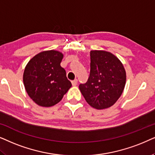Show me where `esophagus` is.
Masks as SVG:
<instances>
[{
  "instance_id": "34e87169",
  "label": "esophagus",
  "mask_w": 155,
  "mask_h": 155,
  "mask_svg": "<svg viewBox=\"0 0 155 155\" xmlns=\"http://www.w3.org/2000/svg\"><path fill=\"white\" fill-rule=\"evenodd\" d=\"M71 84H72V86H76L78 84V80L77 79L74 80V81H71Z\"/></svg>"
}]
</instances>
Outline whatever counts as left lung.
<instances>
[{"mask_svg": "<svg viewBox=\"0 0 155 155\" xmlns=\"http://www.w3.org/2000/svg\"><path fill=\"white\" fill-rule=\"evenodd\" d=\"M90 75L79 89L86 102L101 110L112 106L121 96L126 81V73L121 61L108 51L90 52Z\"/></svg>", "mask_w": 155, "mask_h": 155, "instance_id": "8db88e82", "label": "left lung"}]
</instances>
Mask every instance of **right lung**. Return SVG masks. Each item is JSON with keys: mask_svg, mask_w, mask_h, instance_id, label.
<instances>
[{"mask_svg": "<svg viewBox=\"0 0 155 155\" xmlns=\"http://www.w3.org/2000/svg\"><path fill=\"white\" fill-rule=\"evenodd\" d=\"M62 59L63 54L58 51H44L32 57L25 67V88L39 106H54L71 88L65 69L60 65Z\"/></svg>", "mask_w": 155, "mask_h": 155, "instance_id": "1", "label": "right lung"}]
</instances>
